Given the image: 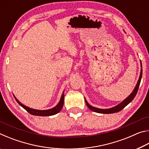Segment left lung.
I'll return each instance as SVG.
<instances>
[{"mask_svg":"<svg viewBox=\"0 0 149 149\" xmlns=\"http://www.w3.org/2000/svg\"><path fill=\"white\" fill-rule=\"evenodd\" d=\"M141 66H142V64H141ZM142 72L143 70L141 69V74H140V77L139 79V81L137 82V85L135 87V89L133 90V93L131 94L129 97H128L127 99H125L122 102H121L120 104H118V106L115 107H113L112 108H109V109H100V108H97L92 107L90 104H89V103L87 102V100L85 99V102H86V104L90 110H91L93 112H98V113H101V114H112V113H116L118 112H120V111L122 110L123 108H124L126 106H127L130 102H131L134 99L135 97L137 95L138 89H139V87L140 83H141V77H142Z\"/></svg>","mask_w":149,"mask_h":149,"instance_id":"8db88e82","label":"left lung"}]
</instances>
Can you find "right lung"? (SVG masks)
I'll return each mask as SVG.
<instances>
[{"instance_id": "add662e5", "label": "right lung", "mask_w": 149, "mask_h": 149, "mask_svg": "<svg viewBox=\"0 0 149 149\" xmlns=\"http://www.w3.org/2000/svg\"><path fill=\"white\" fill-rule=\"evenodd\" d=\"M15 99H16L17 103L21 106L22 107H23L25 110H26L27 112H28L29 114L34 116H52L58 113L63 107V105H64V95L62 94L61 99L58 104L57 106H56L54 108H51V109L47 110H35L32 109V108H30L26 107L24 104H22L20 103L18 100L16 99V98L14 97Z\"/></svg>"}]
</instances>
